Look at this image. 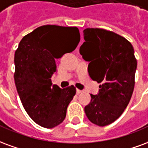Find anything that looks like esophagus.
I'll return each mask as SVG.
<instances>
[{
  "label": "esophagus",
  "instance_id": "esophagus-1",
  "mask_svg": "<svg viewBox=\"0 0 148 148\" xmlns=\"http://www.w3.org/2000/svg\"><path fill=\"white\" fill-rule=\"evenodd\" d=\"M83 92H84V90H79V89H77V90H76V94H77V95H79V94H81V93H83Z\"/></svg>",
  "mask_w": 148,
  "mask_h": 148
}]
</instances>
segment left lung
<instances>
[{"mask_svg":"<svg viewBox=\"0 0 148 148\" xmlns=\"http://www.w3.org/2000/svg\"><path fill=\"white\" fill-rule=\"evenodd\" d=\"M84 38L79 53L89 62L90 78L101 83L99 93L90 94L85 114L95 125H107L122 114L131 99L137 67L134 49L124 37L103 29H85Z\"/></svg>","mask_w":148,"mask_h":148,"instance_id":"left-lung-1","label":"left lung"}]
</instances>
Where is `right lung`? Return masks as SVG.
<instances>
[{
	"label": "right lung",
	"instance_id": "obj_1",
	"mask_svg": "<svg viewBox=\"0 0 148 148\" xmlns=\"http://www.w3.org/2000/svg\"><path fill=\"white\" fill-rule=\"evenodd\" d=\"M80 40L77 27L45 25L23 38L15 53V84L26 112L44 128L58 125L66 117L75 87L52 85L55 59L75 50Z\"/></svg>",
	"mask_w": 148,
	"mask_h": 148
}]
</instances>
